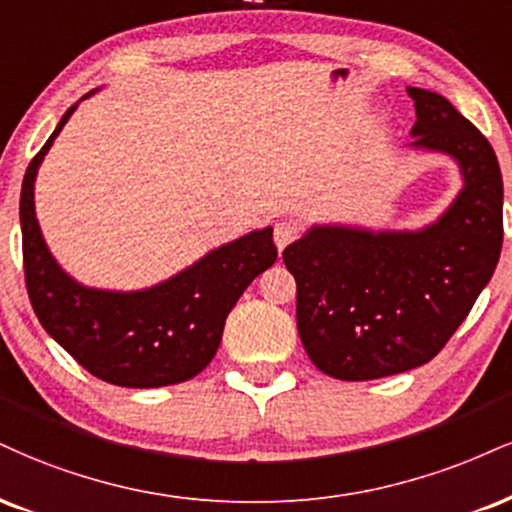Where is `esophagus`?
<instances>
[{
  "label": "esophagus",
  "mask_w": 512,
  "mask_h": 512,
  "mask_svg": "<svg viewBox=\"0 0 512 512\" xmlns=\"http://www.w3.org/2000/svg\"><path fill=\"white\" fill-rule=\"evenodd\" d=\"M298 238V226L293 224V221H276L274 224V243L279 252L286 248L288 243H293V240Z\"/></svg>",
  "instance_id": "1"
}]
</instances>
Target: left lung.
Wrapping results in <instances>:
<instances>
[{
  "instance_id": "8db88e82",
  "label": "left lung",
  "mask_w": 512,
  "mask_h": 512,
  "mask_svg": "<svg viewBox=\"0 0 512 512\" xmlns=\"http://www.w3.org/2000/svg\"><path fill=\"white\" fill-rule=\"evenodd\" d=\"M410 147L458 164L463 188L417 231L315 224L283 250L298 286V334L317 369L369 381L408 372L446 346L491 281L503 243L494 147L439 92L408 88Z\"/></svg>"
}]
</instances>
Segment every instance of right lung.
Here are the masks:
<instances>
[{"label":"right lung","instance_id":"obj_1","mask_svg":"<svg viewBox=\"0 0 512 512\" xmlns=\"http://www.w3.org/2000/svg\"><path fill=\"white\" fill-rule=\"evenodd\" d=\"M76 107L78 102L66 109L23 178L21 233L30 305L47 334L97 379L126 389L181 384L212 362L233 305L276 262L272 226L209 250L143 291L78 283L54 260L35 217V176Z\"/></svg>","mask_w":512,"mask_h":512}]
</instances>
